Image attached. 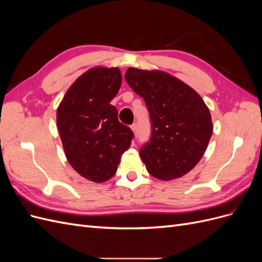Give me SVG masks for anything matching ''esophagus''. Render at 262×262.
Wrapping results in <instances>:
<instances>
[{
  "instance_id": "34e87169",
  "label": "esophagus",
  "mask_w": 262,
  "mask_h": 262,
  "mask_svg": "<svg viewBox=\"0 0 262 262\" xmlns=\"http://www.w3.org/2000/svg\"><path fill=\"white\" fill-rule=\"evenodd\" d=\"M130 128H131V130L133 131V133H134V134H137V133H138V125H137L136 123H133V124L130 126Z\"/></svg>"
}]
</instances>
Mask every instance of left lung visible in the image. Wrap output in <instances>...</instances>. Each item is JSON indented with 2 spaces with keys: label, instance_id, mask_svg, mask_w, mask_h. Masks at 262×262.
<instances>
[{
  "label": "left lung",
  "instance_id": "left-lung-1",
  "mask_svg": "<svg viewBox=\"0 0 262 262\" xmlns=\"http://www.w3.org/2000/svg\"><path fill=\"white\" fill-rule=\"evenodd\" d=\"M124 78L144 99L152 137L140 149L150 175L180 178L199 163L213 132L208 106L193 89L164 71L129 68Z\"/></svg>",
  "mask_w": 262,
  "mask_h": 262
}]
</instances>
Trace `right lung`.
Instances as JSON below:
<instances>
[{"instance_id": "obj_1", "label": "right lung", "mask_w": 262, "mask_h": 262, "mask_svg": "<svg viewBox=\"0 0 262 262\" xmlns=\"http://www.w3.org/2000/svg\"><path fill=\"white\" fill-rule=\"evenodd\" d=\"M121 81L118 68H92L70 86L58 107L57 126L67 160L87 180H109L131 145L133 132L119 122L110 104Z\"/></svg>"}]
</instances>
